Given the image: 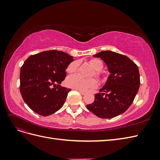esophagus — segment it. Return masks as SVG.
I'll list each match as a JSON object with an SVG mask.
<instances>
[{"instance_id":"34e87169","label":"esophagus","mask_w":160,"mask_h":160,"mask_svg":"<svg viewBox=\"0 0 160 160\" xmlns=\"http://www.w3.org/2000/svg\"><path fill=\"white\" fill-rule=\"evenodd\" d=\"M79 92L81 94V95H85L86 93L85 91H81V90H79Z\"/></svg>"}]
</instances>
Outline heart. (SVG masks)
I'll use <instances>...</instances> for the list:
<instances>
[{
	"label": "heart",
	"instance_id": "b5f03b06",
	"mask_svg": "<svg viewBox=\"0 0 160 160\" xmlns=\"http://www.w3.org/2000/svg\"><path fill=\"white\" fill-rule=\"evenodd\" d=\"M90 64L96 71L95 75L101 77L100 71L102 70L103 63L99 59H92L89 61ZM79 66L78 61H73L68 65L67 68V72L69 73H72L77 71ZM67 85L68 87L75 89H79L81 91H88L89 89L95 88L98 85V82L95 79H85L80 75L76 74L68 77L66 81Z\"/></svg>",
	"mask_w": 160,
	"mask_h": 160
}]
</instances>
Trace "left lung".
<instances>
[{
    "mask_svg": "<svg viewBox=\"0 0 160 160\" xmlns=\"http://www.w3.org/2000/svg\"><path fill=\"white\" fill-rule=\"evenodd\" d=\"M108 67L110 75L94 102L87 105L91 112L103 119H110L124 113L132 105L140 85L137 65L127 56L111 51L94 55Z\"/></svg>",
    "mask_w": 160,
    "mask_h": 160,
    "instance_id": "obj_1",
    "label": "left lung"
}]
</instances>
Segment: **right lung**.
Wrapping results in <instances>:
<instances>
[{
  "label": "right lung",
  "instance_id": "1",
  "mask_svg": "<svg viewBox=\"0 0 160 160\" xmlns=\"http://www.w3.org/2000/svg\"><path fill=\"white\" fill-rule=\"evenodd\" d=\"M73 57L61 51H42L24 62L20 73L22 98L33 111L42 116L55 113L63 105L71 89L60 84Z\"/></svg>",
  "mask_w": 160,
  "mask_h": 160
}]
</instances>
